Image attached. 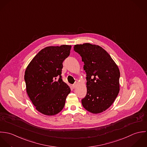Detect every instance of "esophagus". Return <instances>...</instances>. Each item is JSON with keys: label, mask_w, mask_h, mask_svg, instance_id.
I'll use <instances>...</instances> for the list:
<instances>
[{"label": "esophagus", "mask_w": 147, "mask_h": 147, "mask_svg": "<svg viewBox=\"0 0 147 147\" xmlns=\"http://www.w3.org/2000/svg\"><path fill=\"white\" fill-rule=\"evenodd\" d=\"M76 84H74V85H72V88H76Z\"/></svg>", "instance_id": "1"}]
</instances>
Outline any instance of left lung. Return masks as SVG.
Segmentation results:
<instances>
[{
    "label": "left lung",
    "mask_w": 147,
    "mask_h": 147,
    "mask_svg": "<svg viewBox=\"0 0 147 147\" xmlns=\"http://www.w3.org/2000/svg\"><path fill=\"white\" fill-rule=\"evenodd\" d=\"M74 51L82 57L86 73L87 94L82 99L84 107L99 114L114 103L120 90V71L110 55L102 47L90 43L75 45Z\"/></svg>",
    "instance_id": "left-lung-1"
}]
</instances>
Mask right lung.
I'll return each instance as SVG.
<instances>
[{"mask_svg": "<svg viewBox=\"0 0 147 147\" xmlns=\"http://www.w3.org/2000/svg\"><path fill=\"white\" fill-rule=\"evenodd\" d=\"M71 48L67 45L47 47L34 56L26 68L27 92L36 109L44 115L59 113L70 92L69 86L62 81L61 71L62 62L69 56Z\"/></svg>", "mask_w": 147, "mask_h": 147, "instance_id": "obj_1", "label": "right lung"}]
</instances>
